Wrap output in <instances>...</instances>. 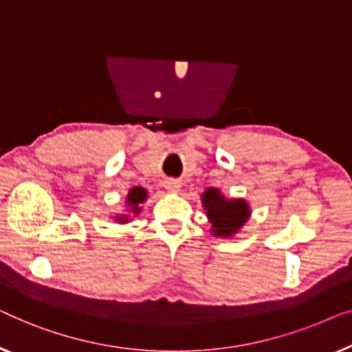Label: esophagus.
<instances>
[{
    "mask_svg": "<svg viewBox=\"0 0 352 352\" xmlns=\"http://www.w3.org/2000/svg\"><path fill=\"white\" fill-rule=\"evenodd\" d=\"M166 188L172 192H177V191H180V183L175 182V180H170V182L166 183Z\"/></svg>",
    "mask_w": 352,
    "mask_h": 352,
    "instance_id": "esophagus-1",
    "label": "esophagus"
}]
</instances>
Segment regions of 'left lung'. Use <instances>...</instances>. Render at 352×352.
Wrapping results in <instances>:
<instances>
[{
  "label": "left lung",
  "mask_w": 352,
  "mask_h": 352,
  "mask_svg": "<svg viewBox=\"0 0 352 352\" xmlns=\"http://www.w3.org/2000/svg\"><path fill=\"white\" fill-rule=\"evenodd\" d=\"M202 204L215 236H232L241 230L250 215V209L244 199H226L215 188L206 190L202 195Z\"/></svg>",
  "instance_id": "8db88e82"
}]
</instances>
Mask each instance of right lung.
Instances as JSON below:
<instances>
[{"instance_id": "right-lung-1", "label": "right lung", "mask_w": 352, "mask_h": 352, "mask_svg": "<svg viewBox=\"0 0 352 352\" xmlns=\"http://www.w3.org/2000/svg\"><path fill=\"white\" fill-rule=\"evenodd\" d=\"M146 199V190L142 186H135L132 188L131 191H129L127 195V206L131 207V210H133V214H138V210H140V207L138 204H142L143 201ZM129 217L127 215H121V217H116L118 221H127Z\"/></svg>"}]
</instances>
